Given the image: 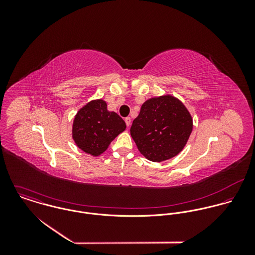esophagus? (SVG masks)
I'll return each instance as SVG.
<instances>
[{
	"label": "esophagus",
	"instance_id": "1",
	"mask_svg": "<svg viewBox=\"0 0 255 255\" xmlns=\"http://www.w3.org/2000/svg\"><path fill=\"white\" fill-rule=\"evenodd\" d=\"M125 122H126L127 126H128V127H129V126H130V123H131V120H130V118H129V117H128V118H126V119H125Z\"/></svg>",
	"mask_w": 255,
	"mask_h": 255
}]
</instances>
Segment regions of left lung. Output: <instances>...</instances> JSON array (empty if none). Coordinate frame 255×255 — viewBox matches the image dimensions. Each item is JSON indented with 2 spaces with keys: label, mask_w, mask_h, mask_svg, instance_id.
I'll list each match as a JSON object with an SVG mask.
<instances>
[{
  "label": "left lung",
  "mask_w": 255,
  "mask_h": 255,
  "mask_svg": "<svg viewBox=\"0 0 255 255\" xmlns=\"http://www.w3.org/2000/svg\"><path fill=\"white\" fill-rule=\"evenodd\" d=\"M191 131L192 118L189 112L172 95L148 99L130 128V135L139 152L152 162L177 156Z\"/></svg>",
  "instance_id": "left-lung-1"
}]
</instances>
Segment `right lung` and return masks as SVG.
<instances>
[{"label": "right lung", "instance_id": "1", "mask_svg": "<svg viewBox=\"0 0 255 255\" xmlns=\"http://www.w3.org/2000/svg\"><path fill=\"white\" fill-rule=\"evenodd\" d=\"M126 128L125 121L117 113L108 111L104 100H93L75 115L73 138L85 153L99 156Z\"/></svg>", "mask_w": 255, "mask_h": 255}]
</instances>
